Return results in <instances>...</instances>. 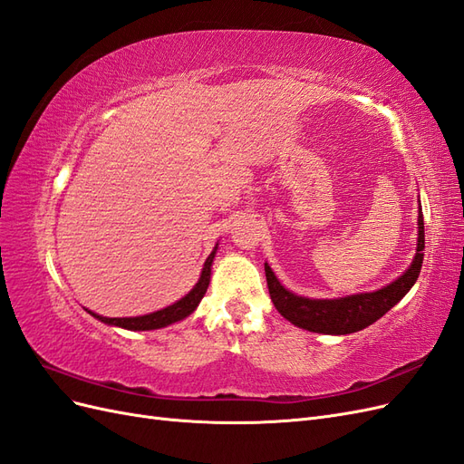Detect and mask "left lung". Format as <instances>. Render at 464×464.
Wrapping results in <instances>:
<instances>
[{"label":"left lung","instance_id":"obj_1","mask_svg":"<svg viewBox=\"0 0 464 464\" xmlns=\"http://www.w3.org/2000/svg\"><path fill=\"white\" fill-rule=\"evenodd\" d=\"M424 261V217L420 210L418 217V247L416 257L411 265V269L395 283L389 286L370 292V294H354L341 300H310L296 296L288 292L285 286H280L276 276L273 275L271 266L265 265L266 286H269L271 300L278 314L296 327L325 333V334H348L366 329L379 317H383L392 305H397L404 294L409 292L418 280L420 269Z\"/></svg>","mask_w":464,"mask_h":464}]
</instances>
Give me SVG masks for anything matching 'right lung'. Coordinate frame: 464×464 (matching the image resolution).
Returning <instances> with one entry per match:
<instances>
[{"mask_svg": "<svg viewBox=\"0 0 464 464\" xmlns=\"http://www.w3.org/2000/svg\"><path fill=\"white\" fill-rule=\"evenodd\" d=\"M215 251H217V247H215ZM215 251L205 261L199 283L193 286V290L188 294V296L178 300L172 305L164 307V310H160V312H154V314H149V315H143V317H101V315H96L92 312H89V314L94 315L96 319H101L102 323H108V325H116V327H123V329H130V331L160 329V327L170 325V323H176L179 319H184L189 314H193L195 307L199 305L201 298L205 296L207 286H208V280H210V263H213Z\"/></svg>", "mask_w": 464, "mask_h": 464, "instance_id": "1", "label": "right lung"}]
</instances>
